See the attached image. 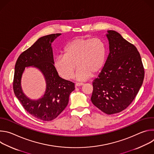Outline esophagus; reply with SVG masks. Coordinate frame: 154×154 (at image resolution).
I'll list each match as a JSON object with an SVG mask.
<instances>
[{
	"label": "esophagus",
	"instance_id": "obj_1",
	"mask_svg": "<svg viewBox=\"0 0 154 154\" xmlns=\"http://www.w3.org/2000/svg\"><path fill=\"white\" fill-rule=\"evenodd\" d=\"M82 85H83V83H75V87L80 86H82Z\"/></svg>",
	"mask_w": 154,
	"mask_h": 154
}]
</instances>
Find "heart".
<instances>
[{
  "instance_id": "1",
  "label": "heart",
  "mask_w": 154,
  "mask_h": 154,
  "mask_svg": "<svg viewBox=\"0 0 154 154\" xmlns=\"http://www.w3.org/2000/svg\"><path fill=\"white\" fill-rule=\"evenodd\" d=\"M106 58V45L102 39L77 38L64 47L63 55L56 57L54 66L62 78L69 80L73 77L77 65L79 68L75 79L84 81L103 68Z\"/></svg>"
}]
</instances>
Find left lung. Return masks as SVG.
<instances>
[{"label": "left lung", "mask_w": 154, "mask_h": 154, "mask_svg": "<svg viewBox=\"0 0 154 154\" xmlns=\"http://www.w3.org/2000/svg\"><path fill=\"white\" fill-rule=\"evenodd\" d=\"M109 54L93 83V103L107 115L119 113L134 100L143 84L144 71L137 48L117 32L108 30Z\"/></svg>", "instance_id": "left-lung-1"}]
</instances>
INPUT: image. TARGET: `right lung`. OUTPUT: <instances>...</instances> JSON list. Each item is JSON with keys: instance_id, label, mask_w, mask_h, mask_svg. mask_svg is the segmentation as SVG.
<instances>
[{"instance_id": "add662e5", "label": "right lung", "mask_w": 154, "mask_h": 154, "mask_svg": "<svg viewBox=\"0 0 154 154\" xmlns=\"http://www.w3.org/2000/svg\"><path fill=\"white\" fill-rule=\"evenodd\" d=\"M61 33L39 38L18 57L14 67L13 90L26 110L33 117L45 121L55 119L66 107L74 83L61 78L55 66L52 43ZM33 67L43 74L46 82L43 95L38 100L27 97L21 88V77L26 67Z\"/></svg>"}]
</instances>
